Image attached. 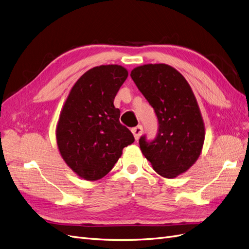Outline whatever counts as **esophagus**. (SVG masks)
Listing matches in <instances>:
<instances>
[{
  "label": "esophagus",
  "mask_w": 249,
  "mask_h": 249,
  "mask_svg": "<svg viewBox=\"0 0 249 249\" xmlns=\"http://www.w3.org/2000/svg\"><path fill=\"white\" fill-rule=\"evenodd\" d=\"M132 133H133V135H134L135 139L138 140V139L140 138L141 135H142V133H143V129H142V126H141V125H137V126L133 127V129H132Z\"/></svg>",
  "instance_id": "obj_1"
}]
</instances>
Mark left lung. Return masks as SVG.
Wrapping results in <instances>:
<instances>
[{
    "instance_id": "left-lung-1",
    "label": "left lung",
    "mask_w": 249,
    "mask_h": 249,
    "mask_svg": "<svg viewBox=\"0 0 249 249\" xmlns=\"http://www.w3.org/2000/svg\"><path fill=\"white\" fill-rule=\"evenodd\" d=\"M131 77L159 122L154 141L139 139L142 154L161 177L182 175L197 161L205 142V124L189 83L164 63L135 67Z\"/></svg>"
}]
</instances>
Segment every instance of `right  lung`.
<instances>
[{
	"mask_svg": "<svg viewBox=\"0 0 249 249\" xmlns=\"http://www.w3.org/2000/svg\"><path fill=\"white\" fill-rule=\"evenodd\" d=\"M122 65L95 66L74 83L60 112L56 126L58 149L74 173L97 180L113 168L132 144L134 136L119 123L114 107L118 90L127 78Z\"/></svg>",
	"mask_w": 249,
	"mask_h": 249,
	"instance_id": "1",
	"label": "right lung"
}]
</instances>
